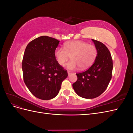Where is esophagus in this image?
<instances>
[{
  "mask_svg": "<svg viewBox=\"0 0 133 133\" xmlns=\"http://www.w3.org/2000/svg\"><path fill=\"white\" fill-rule=\"evenodd\" d=\"M68 76H70L71 75V74H72V73L71 72H70V71H68Z\"/></svg>",
  "mask_w": 133,
  "mask_h": 133,
  "instance_id": "obj_1",
  "label": "esophagus"
}]
</instances>
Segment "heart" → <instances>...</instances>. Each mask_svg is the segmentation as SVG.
Listing matches in <instances>:
<instances>
[{
    "mask_svg": "<svg viewBox=\"0 0 133 133\" xmlns=\"http://www.w3.org/2000/svg\"><path fill=\"white\" fill-rule=\"evenodd\" d=\"M97 50L91 44L81 41L68 42L64 44V48L58 47L54 50V56L59 65L63 66L69 59L66 68L69 70H76L79 67L82 70L90 67L95 61Z\"/></svg>",
    "mask_w": 133,
    "mask_h": 133,
    "instance_id": "b5f03b06",
    "label": "heart"
}]
</instances>
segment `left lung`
Instances as JSON below:
<instances>
[{
	"label": "left lung",
	"instance_id": "1",
	"mask_svg": "<svg viewBox=\"0 0 133 133\" xmlns=\"http://www.w3.org/2000/svg\"><path fill=\"white\" fill-rule=\"evenodd\" d=\"M97 50L94 64L87 70L78 74L73 88L80 97L93 99L106 90L112 76V60L109 50L102 43L91 39Z\"/></svg>",
	"mask_w": 133,
	"mask_h": 133
}]
</instances>
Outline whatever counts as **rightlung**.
Returning a JSON list of instances; mask_svg holds the SVG:
<instances>
[{
  "mask_svg": "<svg viewBox=\"0 0 133 133\" xmlns=\"http://www.w3.org/2000/svg\"><path fill=\"white\" fill-rule=\"evenodd\" d=\"M57 39L42 36L26 46L22 62L24 81L32 94L40 99L50 100L59 93L68 76L54 56Z\"/></svg>",
  "mask_w": 133,
  "mask_h": 133,
  "instance_id": "right-lung-1",
  "label": "right lung"
}]
</instances>
